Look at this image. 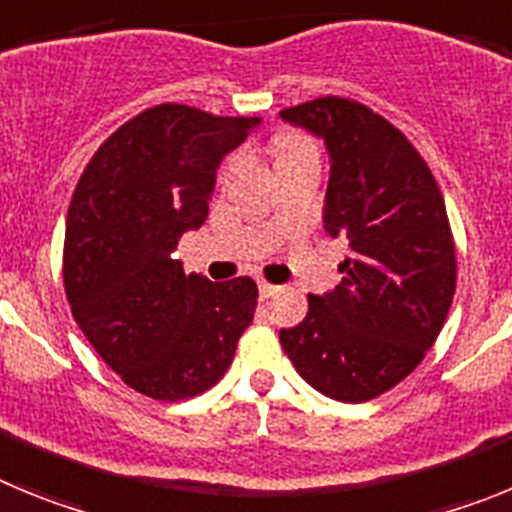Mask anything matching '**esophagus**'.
Segmentation results:
<instances>
[{"label": "esophagus", "mask_w": 512, "mask_h": 512, "mask_svg": "<svg viewBox=\"0 0 512 512\" xmlns=\"http://www.w3.org/2000/svg\"><path fill=\"white\" fill-rule=\"evenodd\" d=\"M282 292V287H277V284H269V282H259V295L264 297V300H269V297L279 295Z\"/></svg>", "instance_id": "34e87169"}]
</instances>
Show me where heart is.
Here are the masks:
<instances>
[{
	"label": "heart",
	"instance_id": "1",
	"mask_svg": "<svg viewBox=\"0 0 512 512\" xmlns=\"http://www.w3.org/2000/svg\"><path fill=\"white\" fill-rule=\"evenodd\" d=\"M277 151H279V158H277V161H282V158H289V156H300V153H307V151H312V146H310V140H305V138H297V135H287V138H282V140H279Z\"/></svg>",
	"mask_w": 512,
	"mask_h": 512
}]
</instances>
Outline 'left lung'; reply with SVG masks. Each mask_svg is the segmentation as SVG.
I'll return each mask as SVG.
<instances>
[{
	"instance_id": "1",
	"label": "left lung",
	"mask_w": 512,
	"mask_h": 512,
	"mask_svg": "<svg viewBox=\"0 0 512 512\" xmlns=\"http://www.w3.org/2000/svg\"><path fill=\"white\" fill-rule=\"evenodd\" d=\"M279 117L325 143L323 228L351 248L343 282L307 295L305 320L279 341L315 390L366 402L408 377L446 323L456 289L446 205L413 143L364 104L320 97Z\"/></svg>"
}]
</instances>
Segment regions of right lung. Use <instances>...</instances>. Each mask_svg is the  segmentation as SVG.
I'll use <instances>...</instances> for the list:
<instances>
[{
  "label": "right lung",
  "instance_id": "obj_1",
  "mask_svg": "<svg viewBox=\"0 0 512 512\" xmlns=\"http://www.w3.org/2000/svg\"><path fill=\"white\" fill-rule=\"evenodd\" d=\"M261 117L158 104L104 140L76 184L63 243L74 320L104 364L153 400H187L228 372L259 289L184 274L174 248L202 228L223 158Z\"/></svg>",
  "mask_w": 512,
  "mask_h": 512
}]
</instances>
